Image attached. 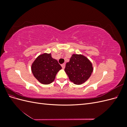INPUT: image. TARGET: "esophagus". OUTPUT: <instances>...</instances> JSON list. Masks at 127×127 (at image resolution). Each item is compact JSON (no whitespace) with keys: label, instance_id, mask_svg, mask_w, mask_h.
I'll return each instance as SVG.
<instances>
[{"label":"esophagus","instance_id":"1","mask_svg":"<svg viewBox=\"0 0 127 127\" xmlns=\"http://www.w3.org/2000/svg\"><path fill=\"white\" fill-rule=\"evenodd\" d=\"M61 66H62V68H63V69H64L65 66H66V64H61Z\"/></svg>","mask_w":127,"mask_h":127}]
</instances>
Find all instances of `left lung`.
Masks as SVG:
<instances>
[{
	"label": "left lung",
	"instance_id": "obj_1",
	"mask_svg": "<svg viewBox=\"0 0 127 127\" xmlns=\"http://www.w3.org/2000/svg\"><path fill=\"white\" fill-rule=\"evenodd\" d=\"M64 71L70 80L76 85H81L90 77L93 71L92 64L82 55H72L67 63Z\"/></svg>",
	"mask_w": 127,
	"mask_h": 127
}]
</instances>
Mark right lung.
Masks as SVG:
<instances>
[{
  "label": "right lung",
  "mask_w": 127,
  "mask_h": 127,
  "mask_svg": "<svg viewBox=\"0 0 127 127\" xmlns=\"http://www.w3.org/2000/svg\"><path fill=\"white\" fill-rule=\"evenodd\" d=\"M62 67L58 61L53 59L51 53H46L38 56L31 67L34 76L40 83L49 84L53 82L56 74Z\"/></svg>",
  "instance_id": "1"
}]
</instances>
